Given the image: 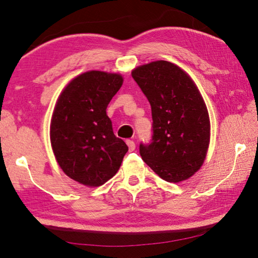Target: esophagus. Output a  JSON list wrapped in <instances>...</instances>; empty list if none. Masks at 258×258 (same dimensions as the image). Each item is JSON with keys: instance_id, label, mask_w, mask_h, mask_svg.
Masks as SVG:
<instances>
[{"instance_id": "1", "label": "esophagus", "mask_w": 258, "mask_h": 258, "mask_svg": "<svg viewBox=\"0 0 258 258\" xmlns=\"http://www.w3.org/2000/svg\"><path fill=\"white\" fill-rule=\"evenodd\" d=\"M126 143H127L130 151H133L135 149V142L133 141V140H127V141H126Z\"/></svg>"}]
</instances>
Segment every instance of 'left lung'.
<instances>
[{
  "label": "left lung",
  "mask_w": 258,
  "mask_h": 258,
  "mask_svg": "<svg viewBox=\"0 0 258 258\" xmlns=\"http://www.w3.org/2000/svg\"><path fill=\"white\" fill-rule=\"evenodd\" d=\"M132 77L151 106L152 137L140 155L167 182L184 181L206 158L211 124L197 86L185 72L165 60L135 68Z\"/></svg>",
  "instance_id": "left-lung-1"
}]
</instances>
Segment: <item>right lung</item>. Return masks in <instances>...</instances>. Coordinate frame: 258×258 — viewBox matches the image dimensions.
<instances>
[{
    "instance_id": "obj_1",
    "label": "right lung",
    "mask_w": 258,
    "mask_h": 258,
    "mask_svg": "<svg viewBox=\"0 0 258 258\" xmlns=\"http://www.w3.org/2000/svg\"><path fill=\"white\" fill-rule=\"evenodd\" d=\"M121 84L118 74L87 72L69 83L55 104L50 127L52 149L61 169L84 185L106 183L128 151L113 134L106 112Z\"/></svg>"
}]
</instances>
